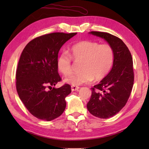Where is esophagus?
Listing matches in <instances>:
<instances>
[{
	"label": "esophagus",
	"instance_id": "esophagus-1",
	"mask_svg": "<svg viewBox=\"0 0 149 149\" xmlns=\"http://www.w3.org/2000/svg\"><path fill=\"white\" fill-rule=\"evenodd\" d=\"M71 89H72V91H78L79 89V87L78 86H71Z\"/></svg>",
	"mask_w": 149,
	"mask_h": 149
}]
</instances>
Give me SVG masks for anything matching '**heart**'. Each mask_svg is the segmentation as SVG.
I'll return each instance as SVG.
<instances>
[{
  "label": "heart",
  "instance_id": "heart-1",
  "mask_svg": "<svg viewBox=\"0 0 149 149\" xmlns=\"http://www.w3.org/2000/svg\"><path fill=\"white\" fill-rule=\"evenodd\" d=\"M72 59L81 61V72L73 73L64 79L65 83L77 86L89 83L93 79L100 80L111 69L114 52L108 44H100L91 41H82L72 45L68 54L63 52L57 58V68L63 75L72 70Z\"/></svg>",
  "mask_w": 149,
  "mask_h": 149
}]
</instances>
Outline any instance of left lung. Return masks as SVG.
<instances>
[{
  "label": "left lung",
  "instance_id": "8db88e82",
  "mask_svg": "<svg viewBox=\"0 0 149 149\" xmlns=\"http://www.w3.org/2000/svg\"><path fill=\"white\" fill-rule=\"evenodd\" d=\"M90 34L103 38L112 47V68L99 84L91 88L87 108L93 116L108 118L118 113L127 103L134 83L133 62L127 47L119 38L107 33L91 31Z\"/></svg>",
  "mask_w": 149,
  "mask_h": 149
}]
</instances>
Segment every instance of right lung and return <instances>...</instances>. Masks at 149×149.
I'll list each match as a JSON object with an SVG mask.
<instances>
[{"mask_svg": "<svg viewBox=\"0 0 149 149\" xmlns=\"http://www.w3.org/2000/svg\"><path fill=\"white\" fill-rule=\"evenodd\" d=\"M76 34L54 33L39 36L28 43L21 54L16 87L22 102L37 118L51 121L65 109V98L71 93V86H52L61 80L56 64L59 50Z\"/></svg>", "mask_w": 149, "mask_h": 149, "instance_id": "add662e5", "label": "right lung"}]
</instances>
